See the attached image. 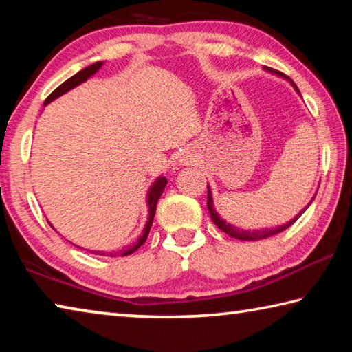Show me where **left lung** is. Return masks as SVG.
Here are the masks:
<instances>
[{
	"label": "left lung",
	"instance_id": "obj_1",
	"mask_svg": "<svg viewBox=\"0 0 352 352\" xmlns=\"http://www.w3.org/2000/svg\"><path fill=\"white\" fill-rule=\"evenodd\" d=\"M267 71H270V73H273V74H276V76H283L284 79H287L290 83H292V87L295 88L296 90V93H300V90H298V87L295 85L294 82H292L287 76H284V74H281L279 73V71H273V69H270V68H265ZM317 195V194H315ZM314 200V199H312ZM312 200H311V204H312ZM309 204V205H311ZM206 205H208V211H210V216H211V219H212V222L216 223L220 230L223 231V233H226L228 236H231V237H234V239H239V241H259V239H267V237H270V236H275V234H278V233H281V231H284V230H287L290 225H294L296 220H298V217L301 216L302 212H305L307 208H309V205L305 208V210H302L300 214H296V216L292 219V220H289L287 223H284V225H279V226H275V228H264V230H241V228H237V226H234V225H231V223H226L225 220L219 216V212L216 211V208H214V200H212V192H211V189H210V186H208V201H206Z\"/></svg>",
	"mask_w": 352,
	"mask_h": 352
}]
</instances>
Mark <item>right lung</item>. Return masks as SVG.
Listing matches in <instances>:
<instances>
[{
  "label": "right lung",
  "instance_id": "obj_1",
  "mask_svg": "<svg viewBox=\"0 0 352 352\" xmlns=\"http://www.w3.org/2000/svg\"><path fill=\"white\" fill-rule=\"evenodd\" d=\"M102 65H104V62H96V63L90 65V67L83 68L82 71H79V73H76L74 76H71L68 80H65L60 87H57L56 90L52 91L50 96L46 98L45 105L52 102V100L57 99L58 96H62V94L68 93L69 90H73V88H76L77 85H80V83H83L87 79H90L93 74L98 73V71L100 69V67H102ZM166 184H168V180H166V177L162 175V177H158L157 180L152 183L151 188H148V192H147V211H148V216H147V222H146L144 230H142V234L138 237V241H136L135 243H132V245H129L127 248L121 250V252H118V253H105V252H91V253L100 254V256H116V254L129 256V254H132L133 252H136V250H138L142 245V243L146 242V239H147L148 231H151V226H152L153 217H155V211H157L158 199L162 197V194H163V190L166 188Z\"/></svg>",
  "mask_w": 352,
  "mask_h": 352
}]
</instances>
